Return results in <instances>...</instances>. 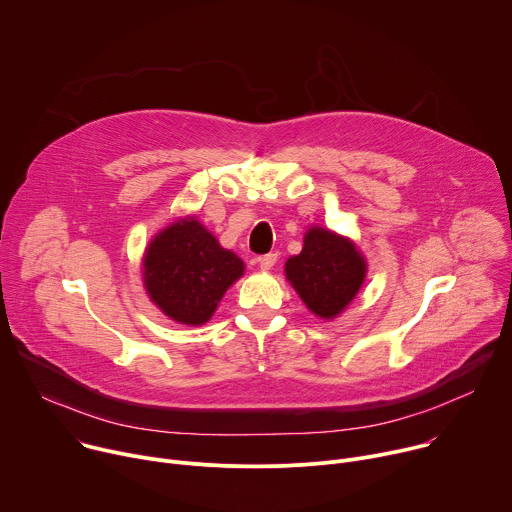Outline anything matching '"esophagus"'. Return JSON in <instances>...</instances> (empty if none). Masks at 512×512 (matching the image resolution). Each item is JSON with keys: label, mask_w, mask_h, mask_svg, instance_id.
Masks as SVG:
<instances>
[{"label": "esophagus", "mask_w": 512, "mask_h": 512, "mask_svg": "<svg viewBox=\"0 0 512 512\" xmlns=\"http://www.w3.org/2000/svg\"><path fill=\"white\" fill-rule=\"evenodd\" d=\"M275 261H277V255H275V253H267V255L259 257V267H261L263 271H269V269H273Z\"/></svg>", "instance_id": "esophagus-1"}]
</instances>
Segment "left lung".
<instances>
[{"label": "left lung", "instance_id": "left-lung-1", "mask_svg": "<svg viewBox=\"0 0 512 512\" xmlns=\"http://www.w3.org/2000/svg\"><path fill=\"white\" fill-rule=\"evenodd\" d=\"M283 271L314 316L334 320L367 279V259L348 237L312 225L304 235L302 253L289 257Z\"/></svg>", "mask_w": 512, "mask_h": 512}]
</instances>
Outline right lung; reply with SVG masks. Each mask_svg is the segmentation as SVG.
Returning a JSON list of instances; mask_svg holds the SVG:
<instances>
[{
    "mask_svg": "<svg viewBox=\"0 0 512 512\" xmlns=\"http://www.w3.org/2000/svg\"><path fill=\"white\" fill-rule=\"evenodd\" d=\"M243 273V259L221 247L196 216L162 229L141 259L145 294L164 316L186 326L206 324Z\"/></svg>",
    "mask_w": 512,
    "mask_h": 512,
    "instance_id": "right-lung-1",
    "label": "right lung"
}]
</instances>
